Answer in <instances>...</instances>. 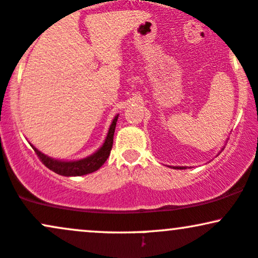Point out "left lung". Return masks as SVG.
Returning a JSON list of instances; mask_svg holds the SVG:
<instances>
[{"mask_svg":"<svg viewBox=\"0 0 258 258\" xmlns=\"http://www.w3.org/2000/svg\"><path fill=\"white\" fill-rule=\"evenodd\" d=\"M224 148V147H223ZM223 148H222V150H223ZM220 154V153H218ZM168 167H171V168H174V170H184V168H186L185 166H168Z\"/></svg>","mask_w":258,"mask_h":258,"instance_id":"8db88e82","label":"left lung"}]
</instances>
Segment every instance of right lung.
Listing matches in <instances>:
<instances>
[{"label": "right lung", "instance_id": "add662e5", "mask_svg": "<svg viewBox=\"0 0 258 258\" xmlns=\"http://www.w3.org/2000/svg\"><path fill=\"white\" fill-rule=\"evenodd\" d=\"M119 117V114L115 115V117L112 119V122L110 127H109L108 135L103 142L102 147L98 150H96L91 155L86 156V158L78 159V160H58L53 159L51 156L46 155V154L41 153L36 147H34L30 143L32 149L35 150V153L40 156V159L42 160V162L46 165L49 170H52L53 172L60 174V176H67V177H75V176H85V174L92 173L94 171L99 170L103 166V164L106 161V159L110 155V150L112 148V139H114V132L115 127H116V121Z\"/></svg>", "mask_w": 258, "mask_h": 258}]
</instances>
